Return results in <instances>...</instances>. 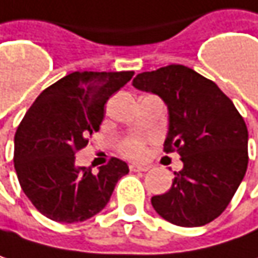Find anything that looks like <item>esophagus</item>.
<instances>
[{"label":"esophagus","instance_id":"esophagus-1","mask_svg":"<svg viewBox=\"0 0 258 258\" xmlns=\"http://www.w3.org/2000/svg\"><path fill=\"white\" fill-rule=\"evenodd\" d=\"M128 168L130 171H148L149 170V167L146 165H136V164H131Z\"/></svg>","mask_w":258,"mask_h":258}]
</instances>
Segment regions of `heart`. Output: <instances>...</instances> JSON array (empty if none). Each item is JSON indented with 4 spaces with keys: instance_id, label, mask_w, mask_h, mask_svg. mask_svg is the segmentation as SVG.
Returning a JSON list of instances; mask_svg holds the SVG:
<instances>
[{
    "instance_id": "1",
    "label": "heart",
    "mask_w": 258,
    "mask_h": 258,
    "mask_svg": "<svg viewBox=\"0 0 258 258\" xmlns=\"http://www.w3.org/2000/svg\"><path fill=\"white\" fill-rule=\"evenodd\" d=\"M119 151L130 159H142L146 155V145L145 140L139 137H131L121 143Z\"/></svg>"
}]
</instances>
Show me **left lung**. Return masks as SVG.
<instances>
[{"label": "left lung", "mask_w": 258, "mask_h": 258, "mask_svg": "<svg viewBox=\"0 0 258 258\" xmlns=\"http://www.w3.org/2000/svg\"><path fill=\"white\" fill-rule=\"evenodd\" d=\"M133 85L165 102L168 134L164 152H177L183 162L171 189L151 199L155 211L181 227L213 222L245 176L248 130L244 118L214 82L183 64L139 74Z\"/></svg>", "instance_id": "1"}]
</instances>
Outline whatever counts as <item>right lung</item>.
<instances>
[{
  "instance_id": "obj_1",
  "label": "right lung",
  "mask_w": 258,
  "mask_h": 258,
  "mask_svg": "<svg viewBox=\"0 0 258 258\" xmlns=\"http://www.w3.org/2000/svg\"><path fill=\"white\" fill-rule=\"evenodd\" d=\"M122 72H72L45 88L14 136V168L22 190L45 217L84 222L100 213L128 165L112 158L97 174L75 165V153L99 131L109 97L133 78Z\"/></svg>"
}]
</instances>
